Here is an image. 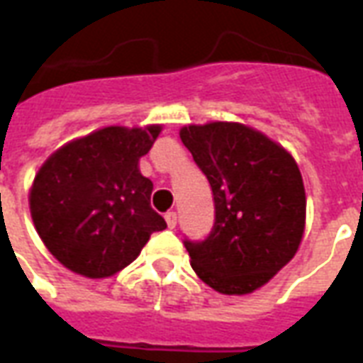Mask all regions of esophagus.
<instances>
[{
	"mask_svg": "<svg viewBox=\"0 0 363 363\" xmlns=\"http://www.w3.org/2000/svg\"><path fill=\"white\" fill-rule=\"evenodd\" d=\"M165 223H167V226H169V228H175V226H177V213L175 211L165 213Z\"/></svg>",
	"mask_w": 363,
	"mask_h": 363,
	"instance_id": "1",
	"label": "esophagus"
}]
</instances>
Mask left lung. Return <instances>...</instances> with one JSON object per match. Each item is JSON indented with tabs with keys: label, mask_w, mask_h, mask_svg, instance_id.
<instances>
[{
	"label": "left lung",
	"mask_w": 363,
	"mask_h": 363,
	"mask_svg": "<svg viewBox=\"0 0 363 363\" xmlns=\"http://www.w3.org/2000/svg\"><path fill=\"white\" fill-rule=\"evenodd\" d=\"M179 135L215 200L211 234L184 242L194 272L223 295L253 293L291 261L303 240L306 196L297 162L236 121L184 125Z\"/></svg>",
	"instance_id": "8db88e82"
}]
</instances>
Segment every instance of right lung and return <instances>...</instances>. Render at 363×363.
Wrapping results in <instances>:
<instances>
[{
	"instance_id": "right-lung-1",
	"label": "right lung",
	"mask_w": 363,
	"mask_h": 363,
	"mask_svg": "<svg viewBox=\"0 0 363 363\" xmlns=\"http://www.w3.org/2000/svg\"><path fill=\"white\" fill-rule=\"evenodd\" d=\"M162 125H110L52 152L30 188L41 242L68 270L108 278L131 264L152 232L167 228L150 207V179L138 160Z\"/></svg>"
}]
</instances>
